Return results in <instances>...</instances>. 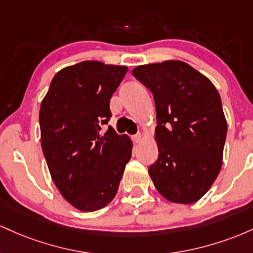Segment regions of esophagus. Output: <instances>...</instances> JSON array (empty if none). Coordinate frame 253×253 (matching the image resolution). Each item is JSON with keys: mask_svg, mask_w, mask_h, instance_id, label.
Listing matches in <instances>:
<instances>
[{"mask_svg": "<svg viewBox=\"0 0 253 253\" xmlns=\"http://www.w3.org/2000/svg\"><path fill=\"white\" fill-rule=\"evenodd\" d=\"M142 140V134L141 132H137V134L132 136V141L135 142V143H138V142H141Z\"/></svg>", "mask_w": 253, "mask_h": 253, "instance_id": "34e87169", "label": "esophagus"}]
</instances>
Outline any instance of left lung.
<instances>
[{
	"instance_id": "left-lung-1",
	"label": "left lung",
	"mask_w": 253,
	"mask_h": 253,
	"mask_svg": "<svg viewBox=\"0 0 253 253\" xmlns=\"http://www.w3.org/2000/svg\"><path fill=\"white\" fill-rule=\"evenodd\" d=\"M157 109L158 160L148 172L158 191L174 203H194L211 189L222 165L227 122L214 84L181 61L136 67Z\"/></svg>"
}]
</instances>
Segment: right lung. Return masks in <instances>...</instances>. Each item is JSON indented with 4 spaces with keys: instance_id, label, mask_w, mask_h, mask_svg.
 Listing matches in <instances>:
<instances>
[{
    "instance_id": "right-lung-1",
    "label": "right lung",
    "mask_w": 253,
    "mask_h": 253,
    "mask_svg": "<svg viewBox=\"0 0 253 253\" xmlns=\"http://www.w3.org/2000/svg\"><path fill=\"white\" fill-rule=\"evenodd\" d=\"M127 68L98 61L67 67L53 76L39 111L42 148L62 196L81 211L113 200L132 143L112 126L110 99Z\"/></svg>"
}]
</instances>
